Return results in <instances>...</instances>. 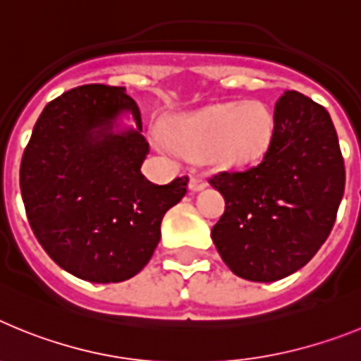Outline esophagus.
Segmentation results:
<instances>
[{"mask_svg": "<svg viewBox=\"0 0 361 361\" xmlns=\"http://www.w3.org/2000/svg\"><path fill=\"white\" fill-rule=\"evenodd\" d=\"M206 188V180H204V177H200V175H191L190 178V190L191 191H200Z\"/></svg>", "mask_w": 361, "mask_h": 361, "instance_id": "obj_1", "label": "esophagus"}]
</instances>
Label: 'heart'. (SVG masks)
Returning <instances> with one entry per match:
<instances>
[{
    "mask_svg": "<svg viewBox=\"0 0 361 361\" xmlns=\"http://www.w3.org/2000/svg\"><path fill=\"white\" fill-rule=\"evenodd\" d=\"M273 119L262 103L220 104L171 123L170 137L190 153H208L220 166H237L262 155L269 141Z\"/></svg>",
    "mask_w": 361,
    "mask_h": 361,
    "instance_id": "obj_1",
    "label": "heart"
}]
</instances>
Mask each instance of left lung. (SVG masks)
<instances>
[{
  "mask_svg": "<svg viewBox=\"0 0 361 361\" xmlns=\"http://www.w3.org/2000/svg\"><path fill=\"white\" fill-rule=\"evenodd\" d=\"M209 184L226 200L212 238L235 275L275 282L298 271L329 237L345 190L329 111L298 92H283L262 161L219 171Z\"/></svg>",
  "mask_w": 361,
  "mask_h": 361,
  "instance_id": "left-lung-1",
  "label": "left lung"
}]
</instances>
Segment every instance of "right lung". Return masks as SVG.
Listing matches in <instances>:
<instances>
[{
    "instance_id": "right-lung-1",
    "label": "right lung",
    "mask_w": 361,
    "mask_h": 361,
    "mask_svg": "<svg viewBox=\"0 0 361 361\" xmlns=\"http://www.w3.org/2000/svg\"><path fill=\"white\" fill-rule=\"evenodd\" d=\"M130 111L137 130L109 132ZM141 110L121 86L82 85L41 111L19 166L28 224L47 255L78 279L123 282L149 262L162 216L186 195L188 177L159 186L142 175Z\"/></svg>"
}]
</instances>
